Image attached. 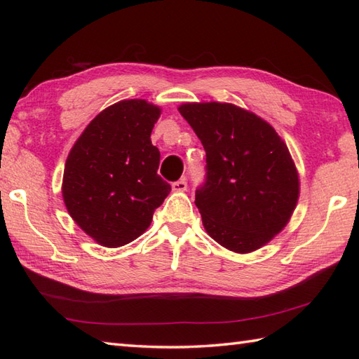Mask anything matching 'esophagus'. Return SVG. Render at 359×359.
<instances>
[{"instance_id": "34e87169", "label": "esophagus", "mask_w": 359, "mask_h": 359, "mask_svg": "<svg viewBox=\"0 0 359 359\" xmlns=\"http://www.w3.org/2000/svg\"><path fill=\"white\" fill-rule=\"evenodd\" d=\"M171 188H172V191L174 193H184V191H187V182H185V179H182V180H177V182H174V184L171 185Z\"/></svg>"}]
</instances>
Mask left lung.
Listing matches in <instances>:
<instances>
[{"label": "left lung", "instance_id": "obj_1", "mask_svg": "<svg viewBox=\"0 0 359 359\" xmlns=\"http://www.w3.org/2000/svg\"><path fill=\"white\" fill-rule=\"evenodd\" d=\"M182 114L207 152V182L196 191L203 228L239 255L284 230L299 199V174L285 142L255 112L233 103H184Z\"/></svg>", "mask_w": 359, "mask_h": 359}]
</instances>
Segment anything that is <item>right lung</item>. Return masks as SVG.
Masks as SVG:
<instances>
[{"instance_id":"1","label":"right lung","mask_w":359,"mask_h":359,"mask_svg":"<svg viewBox=\"0 0 359 359\" xmlns=\"http://www.w3.org/2000/svg\"><path fill=\"white\" fill-rule=\"evenodd\" d=\"M162 109L142 98L103 109L66 158L63 201L89 238L117 248L139 238L171 185L157 174L160 152L151 133Z\"/></svg>"}]
</instances>
